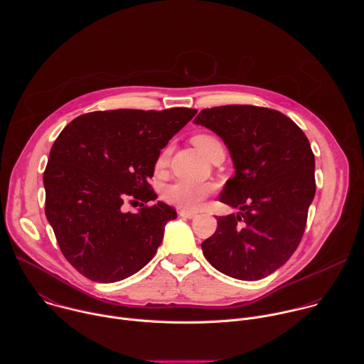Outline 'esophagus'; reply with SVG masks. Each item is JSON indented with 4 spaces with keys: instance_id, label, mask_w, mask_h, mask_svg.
Returning <instances> with one entry per match:
<instances>
[{
    "instance_id": "esophagus-1",
    "label": "esophagus",
    "mask_w": 364,
    "mask_h": 364,
    "mask_svg": "<svg viewBox=\"0 0 364 364\" xmlns=\"http://www.w3.org/2000/svg\"><path fill=\"white\" fill-rule=\"evenodd\" d=\"M178 215H180L181 218H186V219H193V218L197 216L194 212H188V210H180Z\"/></svg>"
}]
</instances>
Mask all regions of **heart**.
<instances>
[{
	"mask_svg": "<svg viewBox=\"0 0 364 364\" xmlns=\"http://www.w3.org/2000/svg\"><path fill=\"white\" fill-rule=\"evenodd\" d=\"M193 144L197 146V149L204 154L207 159L212 157V154L222 148V144L219 142L218 138L207 135V134H200L193 138ZM168 160V149H164L161 155L159 157L157 163H155V168L163 170L167 164ZM213 191V187L210 184H203V183H193V181H186V180H178L171 184H168L164 188V198L170 204H174L183 210H197L203 200L209 196Z\"/></svg>",
	"mask_w": 364,
	"mask_h": 364,
	"instance_id": "heart-1",
	"label": "heart"
}]
</instances>
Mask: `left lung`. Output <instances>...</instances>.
<instances>
[{"instance_id":"8db88e82","label":"left lung","mask_w":364,"mask_h":364,"mask_svg":"<svg viewBox=\"0 0 364 364\" xmlns=\"http://www.w3.org/2000/svg\"><path fill=\"white\" fill-rule=\"evenodd\" d=\"M222 138L235 176L219 200L236 215L219 216L203 253L222 274L262 279L292 256L316 196V160L299 127L284 114L250 105L203 109L194 119Z\"/></svg>"}]
</instances>
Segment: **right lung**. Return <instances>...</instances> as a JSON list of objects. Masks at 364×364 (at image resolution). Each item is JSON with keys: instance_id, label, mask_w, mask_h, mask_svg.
I'll return each instance as SVG.
<instances>
[{"instance_id": "1", "label": "right lung", "mask_w": 364, "mask_h": 364, "mask_svg": "<svg viewBox=\"0 0 364 364\" xmlns=\"http://www.w3.org/2000/svg\"><path fill=\"white\" fill-rule=\"evenodd\" d=\"M196 109H117L73 119L50 149L43 176L46 218L70 265L109 284L142 269L157 252L171 205L157 201L149 178L160 151ZM129 198L154 200L124 213Z\"/></svg>"}]
</instances>
